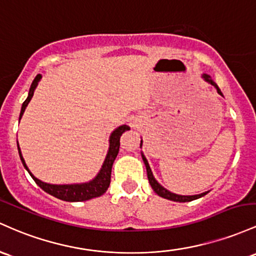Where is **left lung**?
Instances as JSON below:
<instances>
[{"mask_svg":"<svg viewBox=\"0 0 256 256\" xmlns=\"http://www.w3.org/2000/svg\"><path fill=\"white\" fill-rule=\"evenodd\" d=\"M202 77H203V78H204V81H206L208 83H210L212 86H214V87L216 88L218 93H219L220 96H222V93H221L220 88L218 87L216 83H215V82L213 81V80L210 78V76H209V74H204ZM142 144H140V146H142ZM142 157L144 163H145L146 172H148V182H150L151 188H154V191L156 192V194H158V196L166 198V200H174V202H191V200H197V198H200V197L204 196V194H206V192H203V194H194V196H182V194H173V192L168 191V190H166V188H163V186L160 185V184H158V182H157L156 179H154V174H152V172H151L150 166H148V160L145 158V156H144V154H142Z\"/></svg>","mask_w":256,"mask_h":256,"instance_id":"left-lung-1","label":"left lung"}]
</instances>
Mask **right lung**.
<instances>
[{
    "instance_id": "1",
    "label": "right lung",
    "mask_w": 256,
    "mask_h": 256,
    "mask_svg": "<svg viewBox=\"0 0 256 256\" xmlns=\"http://www.w3.org/2000/svg\"><path fill=\"white\" fill-rule=\"evenodd\" d=\"M42 78L41 74H37L34 80L32 83H31L30 90H28V96L26 98L24 102H22V111H20V116H19V120L22 118V114H24L25 108L28 102H30L31 98L34 96V92H35L37 84H38V81ZM128 126L123 124L120 126L118 128H116L111 133L110 136V146H108V154H106V158L102 163V169L98 173V175L94 178L93 180H90V182H83V184H71V185H53V184H47L43 182L40 179L34 176V174L28 170L26 163H25L24 158H22V151H20L19 144H18V151H19V156L20 160H22V166H25V169L28 172V174L31 175L35 182L40 188H42L43 191H46L47 194H52V196L59 198V200H66V202H82V200H92V198H96L104 194L106 190L110 186V182H111V169H112V164L116 160L117 154H118L120 151V136L124 133L126 130H129Z\"/></svg>"
}]
</instances>
